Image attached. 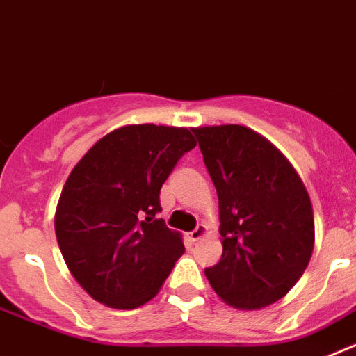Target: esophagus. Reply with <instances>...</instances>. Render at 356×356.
Masks as SVG:
<instances>
[{
	"instance_id": "esophagus-1",
	"label": "esophagus",
	"mask_w": 356,
	"mask_h": 356,
	"mask_svg": "<svg viewBox=\"0 0 356 356\" xmlns=\"http://www.w3.org/2000/svg\"><path fill=\"white\" fill-rule=\"evenodd\" d=\"M207 234V228H205V225H197L196 226V229H193V232H191V241L193 242H196V241H200L201 237H203V235Z\"/></svg>"
}]
</instances>
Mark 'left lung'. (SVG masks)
<instances>
[{
    "instance_id": "obj_1",
    "label": "left lung",
    "mask_w": 356,
    "mask_h": 356,
    "mask_svg": "<svg viewBox=\"0 0 356 356\" xmlns=\"http://www.w3.org/2000/svg\"><path fill=\"white\" fill-rule=\"evenodd\" d=\"M219 197L222 257L205 275L217 296L253 310L282 300L314 251L303 181L262 135L238 124L193 128Z\"/></svg>"
}]
</instances>
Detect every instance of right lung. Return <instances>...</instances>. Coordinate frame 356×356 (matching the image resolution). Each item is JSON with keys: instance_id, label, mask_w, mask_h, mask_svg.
<instances>
[{"instance_id": "obj_1", "label": "right lung", "mask_w": 356, "mask_h": 356, "mask_svg": "<svg viewBox=\"0 0 356 356\" xmlns=\"http://www.w3.org/2000/svg\"><path fill=\"white\" fill-rule=\"evenodd\" d=\"M193 147L187 128L130 124L97 140L74 165L55 234L71 275L96 301L140 307L184 254L181 235L155 216L163 181Z\"/></svg>"}]
</instances>
